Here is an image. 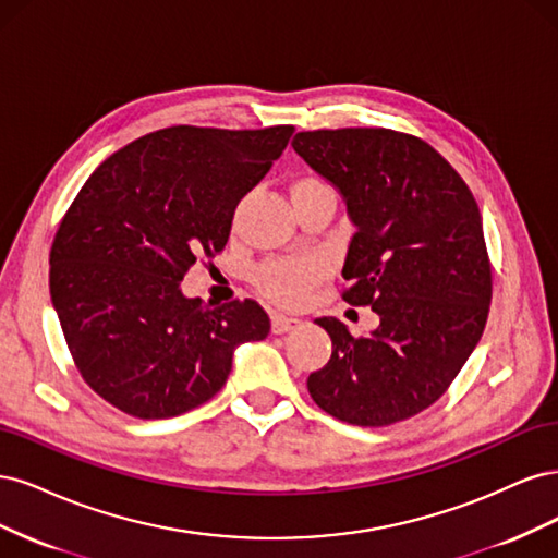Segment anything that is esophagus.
Instances as JSON below:
<instances>
[{"label":"esophagus","instance_id":"1","mask_svg":"<svg viewBox=\"0 0 558 558\" xmlns=\"http://www.w3.org/2000/svg\"><path fill=\"white\" fill-rule=\"evenodd\" d=\"M299 327H301V319H296V317H287L280 313L271 315V331L274 333H287V331H294Z\"/></svg>","mask_w":558,"mask_h":558}]
</instances>
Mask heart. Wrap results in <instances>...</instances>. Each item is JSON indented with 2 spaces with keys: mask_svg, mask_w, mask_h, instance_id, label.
Instances as JSON below:
<instances>
[{
  "mask_svg": "<svg viewBox=\"0 0 558 558\" xmlns=\"http://www.w3.org/2000/svg\"><path fill=\"white\" fill-rule=\"evenodd\" d=\"M329 187L322 178L305 175L296 181L294 190ZM292 190V192H294ZM322 280V266L315 259H271L259 266L255 282L259 292L284 308H296L311 296L313 287Z\"/></svg>",
  "mask_w": 558,
  "mask_h": 558,
  "instance_id": "1",
  "label": "heart"
}]
</instances>
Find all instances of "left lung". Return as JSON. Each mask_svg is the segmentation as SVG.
Masks as SVG:
<instances>
[{"label":"left lung","instance_id":"left-lung-1","mask_svg":"<svg viewBox=\"0 0 558 558\" xmlns=\"http://www.w3.org/2000/svg\"><path fill=\"white\" fill-rule=\"evenodd\" d=\"M294 150L345 196L356 225L340 296L380 327L336 317L331 359L308 375L313 401L356 426H389L434 405L487 325L492 262L473 192L426 141L385 128L299 132Z\"/></svg>","mask_w":558,"mask_h":558}]
</instances>
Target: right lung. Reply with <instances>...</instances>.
<instances>
[{
    "label": "right lung",
    "instance_id": "add662e5",
    "mask_svg": "<svg viewBox=\"0 0 558 558\" xmlns=\"http://www.w3.org/2000/svg\"><path fill=\"white\" fill-rule=\"evenodd\" d=\"M292 124H178L132 141L87 178L50 247V299L85 385L138 420L206 403L233 348L264 340L253 299H185L194 262L225 250L233 210L274 167Z\"/></svg>",
    "mask_w": 558,
    "mask_h": 558
}]
</instances>
